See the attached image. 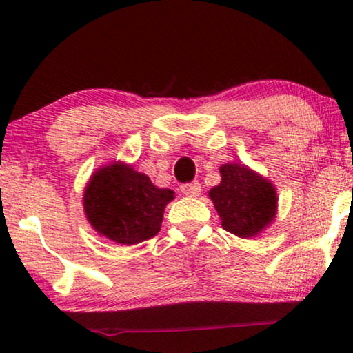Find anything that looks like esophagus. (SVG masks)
<instances>
[{
    "mask_svg": "<svg viewBox=\"0 0 353 353\" xmlns=\"http://www.w3.org/2000/svg\"><path fill=\"white\" fill-rule=\"evenodd\" d=\"M180 191L183 192L185 196H190V197H196L201 194V185L197 181H191V183H185V185H181Z\"/></svg>",
    "mask_w": 353,
    "mask_h": 353,
    "instance_id": "1",
    "label": "esophagus"
}]
</instances>
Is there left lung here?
Segmentation results:
<instances>
[{"instance_id":"obj_1","label":"left lung","mask_w":353,"mask_h":353,"mask_svg":"<svg viewBox=\"0 0 353 353\" xmlns=\"http://www.w3.org/2000/svg\"><path fill=\"white\" fill-rule=\"evenodd\" d=\"M221 183L209 196L221 219L223 230L239 238L255 236L273 220L276 191L257 173L238 163L220 168Z\"/></svg>"}]
</instances>
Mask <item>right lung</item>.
I'll return each mask as SVG.
<instances>
[{
  "instance_id": "right-lung-1",
  "label": "right lung",
  "mask_w": 353,
  "mask_h": 353,
  "mask_svg": "<svg viewBox=\"0 0 353 353\" xmlns=\"http://www.w3.org/2000/svg\"><path fill=\"white\" fill-rule=\"evenodd\" d=\"M173 191L156 188L132 167L112 163L91 178L83 205L99 234L119 244H138L159 233Z\"/></svg>"
}]
</instances>
